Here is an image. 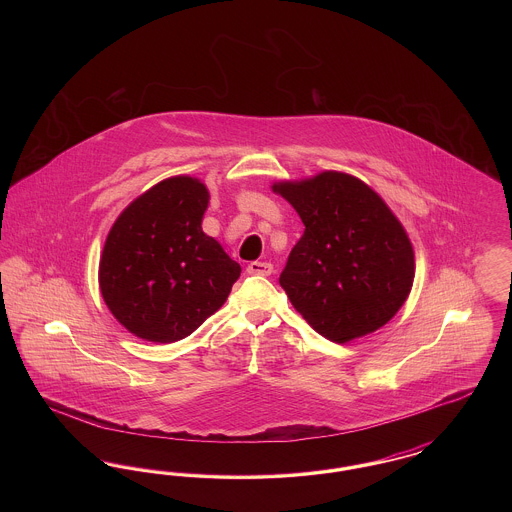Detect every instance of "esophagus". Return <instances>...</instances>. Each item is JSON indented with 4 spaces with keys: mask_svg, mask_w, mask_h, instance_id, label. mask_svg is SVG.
Here are the masks:
<instances>
[{
    "mask_svg": "<svg viewBox=\"0 0 512 512\" xmlns=\"http://www.w3.org/2000/svg\"><path fill=\"white\" fill-rule=\"evenodd\" d=\"M249 274H257V276H270L272 274V265L270 263H261V261H253L247 265Z\"/></svg>",
    "mask_w": 512,
    "mask_h": 512,
    "instance_id": "1",
    "label": "esophagus"
}]
</instances>
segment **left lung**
I'll list each match as a JSON object with an SVG mask.
<instances>
[{
    "instance_id": "8db88e82",
    "label": "left lung",
    "mask_w": 512,
    "mask_h": 512,
    "mask_svg": "<svg viewBox=\"0 0 512 512\" xmlns=\"http://www.w3.org/2000/svg\"><path fill=\"white\" fill-rule=\"evenodd\" d=\"M305 224L280 286L297 313L336 343L388 324L407 301L414 251L386 201L347 172L274 182Z\"/></svg>"
}]
</instances>
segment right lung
Masks as SVG:
<instances>
[{
    "mask_svg": "<svg viewBox=\"0 0 512 512\" xmlns=\"http://www.w3.org/2000/svg\"><path fill=\"white\" fill-rule=\"evenodd\" d=\"M207 205V186L180 174L138 195L111 226L99 290L130 334L182 340L224 305L242 268L203 232Z\"/></svg>",
    "mask_w": 512,
    "mask_h": 512,
    "instance_id": "right-lung-1",
    "label": "right lung"
}]
</instances>
